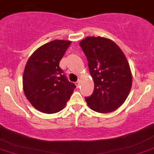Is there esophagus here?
<instances>
[{"instance_id":"esophagus-1","label":"esophagus","mask_w":154,"mask_h":154,"mask_svg":"<svg viewBox=\"0 0 154 154\" xmlns=\"http://www.w3.org/2000/svg\"><path fill=\"white\" fill-rule=\"evenodd\" d=\"M75 85H76V86H77V88H79V86H80V80H78V81L76 82Z\"/></svg>"}]
</instances>
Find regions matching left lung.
<instances>
[{"label":"left lung","instance_id":"left-lung-1","mask_svg":"<svg viewBox=\"0 0 154 154\" xmlns=\"http://www.w3.org/2000/svg\"><path fill=\"white\" fill-rule=\"evenodd\" d=\"M94 80L92 94L85 97L90 109L100 113L115 111L125 101L132 86V74L125 54L113 41L87 37L80 42Z\"/></svg>","mask_w":154,"mask_h":154}]
</instances>
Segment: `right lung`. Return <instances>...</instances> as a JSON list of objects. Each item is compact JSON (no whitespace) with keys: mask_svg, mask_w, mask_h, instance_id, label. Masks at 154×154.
I'll use <instances>...</instances> for the list:
<instances>
[{"mask_svg":"<svg viewBox=\"0 0 154 154\" xmlns=\"http://www.w3.org/2000/svg\"><path fill=\"white\" fill-rule=\"evenodd\" d=\"M71 41L54 40L35 50L23 74L24 94L34 108L52 114L66 106L76 86L59 66Z\"/></svg>","mask_w":154,"mask_h":154,"instance_id":"obj_1","label":"right lung"}]
</instances>
